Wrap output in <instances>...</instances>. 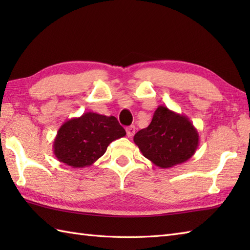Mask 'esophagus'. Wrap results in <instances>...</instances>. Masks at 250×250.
Wrapping results in <instances>:
<instances>
[{
	"instance_id": "obj_1",
	"label": "esophagus",
	"mask_w": 250,
	"mask_h": 250,
	"mask_svg": "<svg viewBox=\"0 0 250 250\" xmlns=\"http://www.w3.org/2000/svg\"><path fill=\"white\" fill-rule=\"evenodd\" d=\"M125 131H126V135H128V137H132L134 135V133H135V126L134 125H130V126H128V128L125 129Z\"/></svg>"
}]
</instances>
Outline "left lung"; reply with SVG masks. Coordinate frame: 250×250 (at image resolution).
<instances>
[{"mask_svg":"<svg viewBox=\"0 0 250 250\" xmlns=\"http://www.w3.org/2000/svg\"><path fill=\"white\" fill-rule=\"evenodd\" d=\"M143 156L161 168L177 166L194 155L200 137L187 116L160 105L150 125L134 135Z\"/></svg>","mask_w":250,"mask_h":250,"instance_id":"obj_1","label":"left lung"}]
</instances>
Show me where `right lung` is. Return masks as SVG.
<instances>
[{"mask_svg":"<svg viewBox=\"0 0 250 250\" xmlns=\"http://www.w3.org/2000/svg\"><path fill=\"white\" fill-rule=\"evenodd\" d=\"M125 135L116 117L88 111L66 120L58 130L52 147L60 162L76 168L86 167L104 155L111 142Z\"/></svg>","mask_w":250,"mask_h":250,"instance_id":"right-lung-1","label":"right lung"}]
</instances>
